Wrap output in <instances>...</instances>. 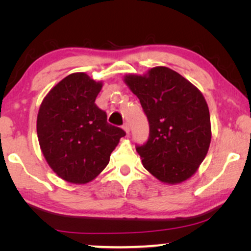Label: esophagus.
Masks as SVG:
<instances>
[{
    "instance_id": "esophagus-1",
    "label": "esophagus",
    "mask_w": 251,
    "mask_h": 251,
    "mask_svg": "<svg viewBox=\"0 0 251 251\" xmlns=\"http://www.w3.org/2000/svg\"><path fill=\"white\" fill-rule=\"evenodd\" d=\"M122 128H123V130H125V131H126V133H129V131H130V126H129L128 123H125V125L122 126Z\"/></svg>"
}]
</instances>
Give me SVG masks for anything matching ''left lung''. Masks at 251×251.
I'll return each instance as SVG.
<instances>
[{"label":"left lung","mask_w":251,"mask_h":251,"mask_svg":"<svg viewBox=\"0 0 251 251\" xmlns=\"http://www.w3.org/2000/svg\"><path fill=\"white\" fill-rule=\"evenodd\" d=\"M125 82L149 120V139L136 146L144 168L162 183H183L197 173L210 145V114L203 95L163 66L145 75H126Z\"/></svg>","instance_id":"8db88e82"}]
</instances>
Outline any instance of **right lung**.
Listing matches in <instances>:
<instances>
[{
    "label": "right lung",
    "instance_id": "1",
    "mask_svg": "<svg viewBox=\"0 0 251 251\" xmlns=\"http://www.w3.org/2000/svg\"><path fill=\"white\" fill-rule=\"evenodd\" d=\"M85 73H73L51 89L37 114L36 130L47 162L64 180L85 184L105 169L125 130L107 122L95 104L101 90Z\"/></svg>",
    "mask_w": 251,
    "mask_h": 251
}]
</instances>
